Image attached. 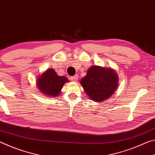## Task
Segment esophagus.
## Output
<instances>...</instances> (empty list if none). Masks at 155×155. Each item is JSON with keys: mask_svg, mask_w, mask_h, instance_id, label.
I'll return each mask as SVG.
<instances>
[{"mask_svg": "<svg viewBox=\"0 0 155 155\" xmlns=\"http://www.w3.org/2000/svg\"><path fill=\"white\" fill-rule=\"evenodd\" d=\"M71 80L73 82H76V81L78 80V75H75L74 76H72V77L71 78Z\"/></svg>", "mask_w": 155, "mask_h": 155, "instance_id": "esophagus-1", "label": "esophagus"}]
</instances>
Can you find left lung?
<instances>
[{
	"label": "left lung",
	"mask_w": 155,
	"mask_h": 155,
	"mask_svg": "<svg viewBox=\"0 0 155 155\" xmlns=\"http://www.w3.org/2000/svg\"><path fill=\"white\" fill-rule=\"evenodd\" d=\"M80 83L88 97L100 102L113 94L118 84V77L111 68L94 66L88 70Z\"/></svg>",
	"instance_id": "1"
}]
</instances>
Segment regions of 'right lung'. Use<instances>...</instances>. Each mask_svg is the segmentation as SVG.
Here are the masks:
<instances>
[{
	"label": "right lung",
	"mask_w": 155,
	"mask_h": 155,
	"mask_svg": "<svg viewBox=\"0 0 155 155\" xmlns=\"http://www.w3.org/2000/svg\"><path fill=\"white\" fill-rule=\"evenodd\" d=\"M68 81L64 76H58L54 69H48L40 76L37 86L44 95L55 97L59 95L64 84Z\"/></svg>",
	"instance_id": "add662e5"
}]
</instances>
